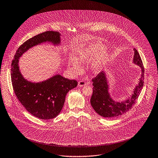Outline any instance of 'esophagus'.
Listing matches in <instances>:
<instances>
[{"label":"esophagus","mask_w":158,"mask_h":158,"mask_svg":"<svg viewBox=\"0 0 158 158\" xmlns=\"http://www.w3.org/2000/svg\"><path fill=\"white\" fill-rule=\"evenodd\" d=\"M86 85V82L83 81V80H81V81H79L78 82V85L79 87H83V86H85Z\"/></svg>","instance_id":"obj_1"}]
</instances>
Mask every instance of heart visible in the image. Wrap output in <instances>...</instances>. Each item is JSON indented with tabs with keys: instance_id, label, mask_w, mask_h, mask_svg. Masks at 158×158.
<instances>
[{
	"instance_id": "1",
	"label": "heart",
	"mask_w": 158,
	"mask_h": 158,
	"mask_svg": "<svg viewBox=\"0 0 158 158\" xmlns=\"http://www.w3.org/2000/svg\"><path fill=\"white\" fill-rule=\"evenodd\" d=\"M106 49V46L101 43H90L77 51V59L75 57H70L69 64L74 73H79L82 71L80 62L89 63L94 61L92 68L95 72H98L109 59V54L105 52Z\"/></svg>"
}]
</instances>
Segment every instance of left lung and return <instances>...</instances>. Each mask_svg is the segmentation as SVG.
Listing matches in <instances>:
<instances>
[{"label":"left lung","instance_id":"1","mask_svg":"<svg viewBox=\"0 0 158 158\" xmlns=\"http://www.w3.org/2000/svg\"><path fill=\"white\" fill-rule=\"evenodd\" d=\"M134 51L133 63L141 68L142 74L133 94L128 99L122 102H115L112 99L108 91L109 85L104 71L99 73L92 79L94 87L90 103L95 112L104 118H114L126 113L135 104L142 91L144 82V67L138 51L135 48Z\"/></svg>","mask_w":158,"mask_h":158}]
</instances>
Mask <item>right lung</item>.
<instances>
[{"label":"right lung","instance_id":"obj_1","mask_svg":"<svg viewBox=\"0 0 158 158\" xmlns=\"http://www.w3.org/2000/svg\"><path fill=\"white\" fill-rule=\"evenodd\" d=\"M60 43V34L47 31L30 38L18 49L11 68V79L17 98L26 109L35 117L50 120L57 117L63 108L67 93L77 85L75 80H69L57 74L50 79L37 83L24 78L19 68V59L29 49L42 43Z\"/></svg>","mask_w":158,"mask_h":158}]
</instances>
